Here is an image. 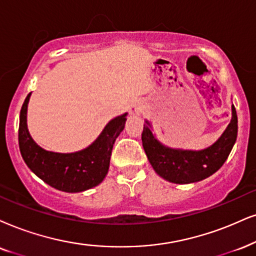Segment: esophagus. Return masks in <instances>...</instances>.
I'll list each match as a JSON object with an SVG mask.
<instances>
[{
    "mask_svg": "<svg viewBox=\"0 0 256 256\" xmlns=\"http://www.w3.org/2000/svg\"><path fill=\"white\" fill-rule=\"evenodd\" d=\"M139 111H140V108H139V105H138V104H134V105H131V108H130V112H131V114H138Z\"/></svg>",
    "mask_w": 256,
    "mask_h": 256,
    "instance_id": "34e87169",
    "label": "esophagus"
}]
</instances>
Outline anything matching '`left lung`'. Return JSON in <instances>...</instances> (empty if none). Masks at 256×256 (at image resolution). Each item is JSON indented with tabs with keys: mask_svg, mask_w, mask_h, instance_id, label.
<instances>
[{
	"mask_svg": "<svg viewBox=\"0 0 256 256\" xmlns=\"http://www.w3.org/2000/svg\"><path fill=\"white\" fill-rule=\"evenodd\" d=\"M142 142L148 160L162 178L171 183H195L215 174L223 166L238 137V114L232 105V120L221 137L203 150H182L166 146L151 131L145 122Z\"/></svg>",
	"mask_w": 256,
	"mask_h": 256,
	"instance_id": "8db88e82",
	"label": "left lung"
}]
</instances>
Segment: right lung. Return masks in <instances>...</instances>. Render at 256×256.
Here are the masks:
<instances>
[{
    "label": "right lung",
    "instance_id": "add662e5",
    "mask_svg": "<svg viewBox=\"0 0 256 256\" xmlns=\"http://www.w3.org/2000/svg\"><path fill=\"white\" fill-rule=\"evenodd\" d=\"M32 93L22 105L18 146L24 163L38 178L64 192H80L96 186L108 174L113 144L124 130L128 113L113 118L99 137L82 151L59 154L35 143L27 128V108Z\"/></svg>",
    "mask_w": 256,
    "mask_h": 256
}]
</instances>
